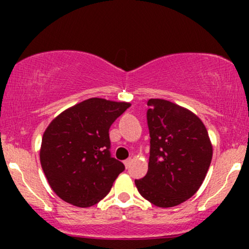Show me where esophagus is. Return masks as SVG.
<instances>
[{
  "label": "esophagus",
  "mask_w": 249,
  "mask_h": 249,
  "mask_svg": "<svg viewBox=\"0 0 249 249\" xmlns=\"http://www.w3.org/2000/svg\"><path fill=\"white\" fill-rule=\"evenodd\" d=\"M131 161H132V159H126V160H124V165H125V167L127 168L128 166H130Z\"/></svg>",
  "instance_id": "34e87169"
}]
</instances>
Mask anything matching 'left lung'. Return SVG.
Instances as JSON below:
<instances>
[{
    "label": "left lung",
    "instance_id": "1",
    "mask_svg": "<svg viewBox=\"0 0 249 249\" xmlns=\"http://www.w3.org/2000/svg\"><path fill=\"white\" fill-rule=\"evenodd\" d=\"M151 137L146 176L134 180L154 206H178L196 193L206 177L213 147L204 123L192 111L165 99H148Z\"/></svg>",
    "mask_w": 249,
    "mask_h": 249
}]
</instances>
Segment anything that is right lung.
Masks as SVG:
<instances>
[{"instance_id": "right-lung-1", "label": "right lung", "mask_w": 249, "mask_h": 249, "mask_svg": "<svg viewBox=\"0 0 249 249\" xmlns=\"http://www.w3.org/2000/svg\"><path fill=\"white\" fill-rule=\"evenodd\" d=\"M130 107L126 102L89 98L63 111L45 128L39 160L62 200L85 208L107 196L125 170L108 151V128Z\"/></svg>"}]
</instances>
